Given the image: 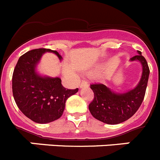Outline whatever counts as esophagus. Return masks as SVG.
I'll return each instance as SVG.
<instances>
[{"label": "esophagus", "instance_id": "34e87169", "mask_svg": "<svg viewBox=\"0 0 160 160\" xmlns=\"http://www.w3.org/2000/svg\"><path fill=\"white\" fill-rule=\"evenodd\" d=\"M79 87H80V88H82V87H89V83L87 82V81H82L81 84L79 85Z\"/></svg>", "mask_w": 160, "mask_h": 160}]
</instances>
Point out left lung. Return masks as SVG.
Instances as JSON below:
<instances>
[{
  "label": "left lung",
  "mask_w": 160,
  "mask_h": 160,
  "mask_svg": "<svg viewBox=\"0 0 160 160\" xmlns=\"http://www.w3.org/2000/svg\"><path fill=\"white\" fill-rule=\"evenodd\" d=\"M138 55L131 61H138L142 66V78L134 90L124 94H116L102 83H93L90 88L94 99L89 104V110L96 119L107 124H118L132 117L143 101L150 70L146 59L138 50Z\"/></svg>",
  "instance_id": "obj_1"
}]
</instances>
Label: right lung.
<instances>
[{"label": "right lung", "mask_w": 160, "mask_h": 160, "mask_svg": "<svg viewBox=\"0 0 160 160\" xmlns=\"http://www.w3.org/2000/svg\"><path fill=\"white\" fill-rule=\"evenodd\" d=\"M46 52L54 53L62 59L56 50L32 49L18 59L12 78V94L17 106L25 116L38 123L58 119L62 115L68 98L78 91V88H65L59 78L37 74L35 67Z\"/></svg>", "instance_id": "add662e5"}]
</instances>
